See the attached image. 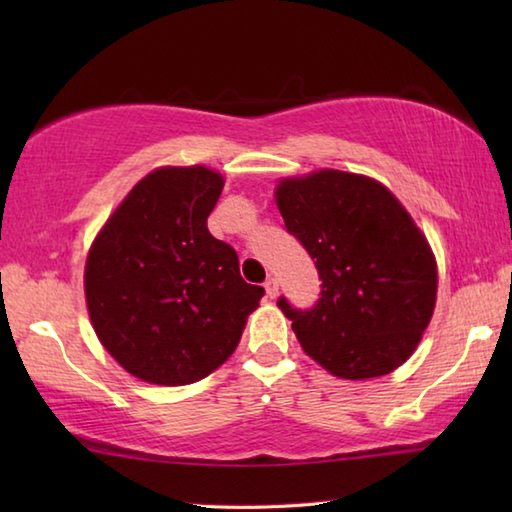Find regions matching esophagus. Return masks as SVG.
I'll use <instances>...</instances> for the list:
<instances>
[{
	"mask_svg": "<svg viewBox=\"0 0 512 512\" xmlns=\"http://www.w3.org/2000/svg\"><path fill=\"white\" fill-rule=\"evenodd\" d=\"M264 288H266V295H268L270 299H275V297H277V292H279V284H277V279H275V277L266 279Z\"/></svg>",
	"mask_w": 512,
	"mask_h": 512,
	"instance_id": "1",
	"label": "esophagus"
}]
</instances>
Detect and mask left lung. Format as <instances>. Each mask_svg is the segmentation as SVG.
Returning <instances> with one entry per match:
<instances>
[{"mask_svg":"<svg viewBox=\"0 0 512 512\" xmlns=\"http://www.w3.org/2000/svg\"><path fill=\"white\" fill-rule=\"evenodd\" d=\"M275 202L323 281L312 310L277 301L303 352L345 380L394 372L438 297L436 255L409 211L383 182L339 169L281 178Z\"/></svg>","mask_w":512,"mask_h":512,"instance_id":"1","label":"left lung"}]
</instances>
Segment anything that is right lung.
Instances as JSON below:
<instances>
[{
  "label": "right lung",
  "instance_id": "right-lung-1",
  "mask_svg": "<svg viewBox=\"0 0 512 512\" xmlns=\"http://www.w3.org/2000/svg\"><path fill=\"white\" fill-rule=\"evenodd\" d=\"M222 189L224 176L211 167H158L90 246L83 288L92 328L145 383L189 385L215 372L264 297L239 275L235 250L206 228Z\"/></svg>",
  "mask_w": 512,
  "mask_h": 512
}]
</instances>
